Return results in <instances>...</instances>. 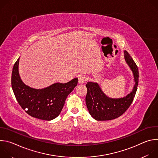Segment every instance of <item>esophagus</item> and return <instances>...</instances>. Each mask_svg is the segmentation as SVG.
<instances>
[{
  "mask_svg": "<svg viewBox=\"0 0 158 158\" xmlns=\"http://www.w3.org/2000/svg\"><path fill=\"white\" fill-rule=\"evenodd\" d=\"M86 81V78L85 76H82V75H80L78 77V82L79 84H83L84 83V82Z\"/></svg>",
  "mask_w": 158,
  "mask_h": 158,
  "instance_id": "esophagus-1",
  "label": "esophagus"
}]
</instances>
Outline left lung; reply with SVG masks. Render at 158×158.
I'll use <instances>...</instances> for the list:
<instances>
[{
  "instance_id": "8db88e82",
  "label": "left lung",
  "mask_w": 158,
  "mask_h": 158,
  "mask_svg": "<svg viewBox=\"0 0 158 158\" xmlns=\"http://www.w3.org/2000/svg\"><path fill=\"white\" fill-rule=\"evenodd\" d=\"M124 59L131 69L135 84L132 91L121 98L107 97L97 82H88L85 85L87 93L85 103L89 114L97 121H107L119 118L126 111L132 104L138 85L139 71L138 66L130 54L124 51Z\"/></svg>"
}]
</instances>
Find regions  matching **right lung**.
<instances>
[{
  "mask_svg": "<svg viewBox=\"0 0 158 158\" xmlns=\"http://www.w3.org/2000/svg\"><path fill=\"white\" fill-rule=\"evenodd\" d=\"M19 62V58L13 67L11 84L19 105L32 117L45 121L55 119L60 113L67 96L77 85V78L64 84L57 82L44 89H34L22 81Z\"/></svg>",
  "mask_w": 158,
  "mask_h": 158,
  "instance_id": "right-lung-1",
  "label": "right lung"
}]
</instances>
